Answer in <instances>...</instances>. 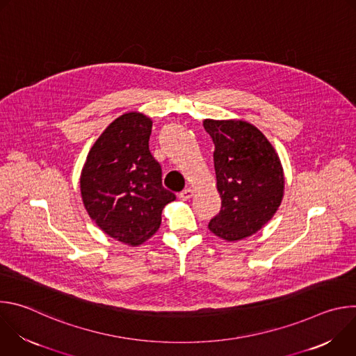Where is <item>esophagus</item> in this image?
I'll use <instances>...</instances> for the list:
<instances>
[{
  "label": "esophagus",
  "mask_w": 356,
  "mask_h": 356,
  "mask_svg": "<svg viewBox=\"0 0 356 356\" xmlns=\"http://www.w3.org/2000/svg\"><path fill=\"white\" fill-rule=\"evenodd\" d=\"M193 190L191 188H184L180 194H179V197L181 198V200H188V198H191L193 197Z\"/></svg>",
  "instance_id": "obj_1"
}]
</instances>
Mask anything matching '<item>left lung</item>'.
<instances>
[{"instance_id":"8db88e82","label":"left lung","mask_w":356,"mask_h":356,"mask_svg":"<svg viewBox=\"0 0 356 356\" xmlns=\"http://www.w3.org/2000/svg\"><path fill=\"white\" fill-rule=\"evenodd\" d=\"M214 142V168L221 210L209 228L225 241L258 232L277 211L284 190L283 169L270 142L245 121L206 120Z\"/></svg>"}]
</instances>
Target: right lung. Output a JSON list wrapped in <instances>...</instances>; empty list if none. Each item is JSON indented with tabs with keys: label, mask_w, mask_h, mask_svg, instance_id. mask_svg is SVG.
I'll use <instances>...</instances> for the list:
<instances>
[{
	"label": "right lung",
	"mask_w": 356,
	"mask_h": 356,
	"mask_svg": "<svg viewBox=\"0 0 356 356\" xmlns=\"http://www.w3.org/2000/svg\"><path fill=\"white\" fill-rule=\"evenodd\" d=\"M152 121L127 113L90 149L80 188L91 220L106 234L139 245L161 227L162 210L176 200L162 184V168L149 150Z\"/></svg>",
	"instance_id": "right-lung-1"
}]
</instances>
